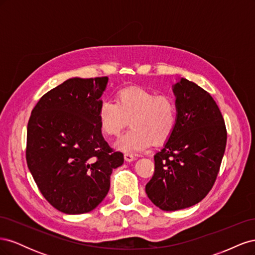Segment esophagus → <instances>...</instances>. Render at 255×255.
Returning a JSON list of instances; mask_svg holds the SVG:
<instances>
[{
	"label": "esophagus",
	"instance_id": "34e87169",
	"mask_svg": "<svg viewBox=\"0 0 255 255\" xmlns=\"http://www.w3.org/2000/svg\"><path fill=\"white\" fill-rule=\"evenodd\" d=\"M125 159L127 161H133L135 159V156L133 155V154H130V153H125Z\"/></svg>",
	"mask_w": 255,
	"mask_h": 255
}]
</instances>
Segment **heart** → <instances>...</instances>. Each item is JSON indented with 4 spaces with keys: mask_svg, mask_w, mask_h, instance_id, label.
<instances>
[{
    "mask_svg": "<svg viewBox=\"0 0 255 255\" xmlns=\"http://www.w3.org/2000/svg\"><path fill=\"white\" fill-rule=\"evenodd\" d=\"M98 120L100 128L110 137L118 136L128 120L130 128L115 145L123 152H136L170 138L177 123V106L169 95L128 87L117 92L115 102L104 100L100 103Z\"/></svg>",
    "mask_w": 255,
    "mask_h": 255,
    "instance_id": "heart-1",
    "label": "heart"
}]
</instances>
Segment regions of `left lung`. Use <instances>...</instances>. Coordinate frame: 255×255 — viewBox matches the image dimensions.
Masks as SVG:
<instances>
[{
  "label": "left lung",
  "mask_w": 255,
  "mask_h": 255,
  "mask_svg": "<svg viewBox=\"0 0 255 255\" xmlns=\"http://www.w3.org/2000/svg\"><path fill=\"white\" fill-rule=\"evenodd\" d=\"M177 123L154 155V173L145 185L149 199L163 211L190 207L214 186L227 145L225 119L213 97L181 79L174 85Z\"/></svg>",
  "instance_id": "1"
}]
</instances>
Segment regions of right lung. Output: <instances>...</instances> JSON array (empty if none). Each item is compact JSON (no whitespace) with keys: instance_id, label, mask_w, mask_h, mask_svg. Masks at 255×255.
Listing matches in <instances>:
<instances>
[{"instance_id":"add662e5","label":"right lung","mask_w":255,"mask_h":255,"mask_svg":"<svg viewBox=\"0 0 255 255\" xmlns=\"http://www.w3.org/2000/svg\"><path fill=\"white\" fill-rule=\"evenodd\" d=\"M107 76L69 79L30 114L26 163L45 200L65 214H85L103 201L111 174L125 161L101 133L98 109Z\"/></svg>"}]
</instances>
